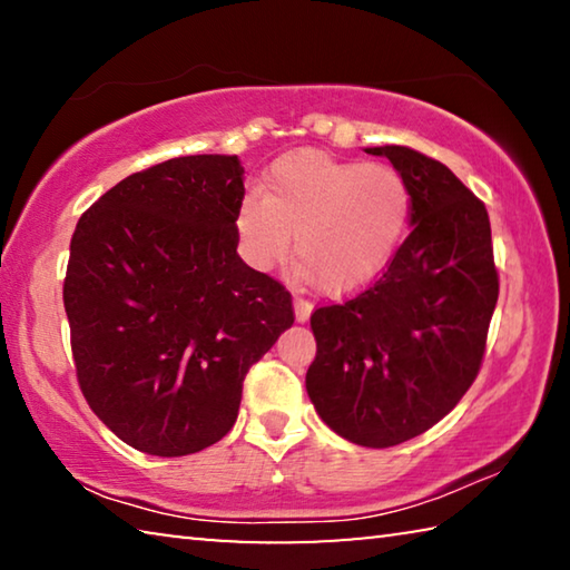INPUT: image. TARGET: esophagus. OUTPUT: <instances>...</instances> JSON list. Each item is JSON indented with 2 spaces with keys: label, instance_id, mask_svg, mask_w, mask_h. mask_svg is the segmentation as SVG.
Returning a JSON list of instances; mask_svg holds the SVG:
<instances>
[{
  "label": "esophagus",
  "instance_id": "obj_1",
  "mask_svg": "<svg viewBox=\"0 0 570 570\" xmlns=\"http://www.w3.org/2000/svg\"><path fill=\"white\" fill-rule=\"evenodd\" d=\"M312 304L306 302V298H294V316H296V322L298 324H304V322H308V316H312Z\"/></svg>",
  "mask_w": 570,
  "mask_h": 570
}]
</instances>
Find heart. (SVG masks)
I'll use <instances>...</instances> for the list:
<instances>
[{
    "instance_id": "1",
    "label": "heart",
    "mask_w": 570,
    "mask_h": 570,
    "mask_svg": "<svg viewBox=\"0 0 570 570\" xmlns=\"http://www.w3.org/2000/svg\"><path fill=\"white\" fill-rule=\"evenodd\" d=\"M262 198H244L236 234L246 262L268 272L292 248L330 296L362 292L397 254L412 218V190L384 163L294 150L264 173Z\"/></svg>"
}]
</instances>
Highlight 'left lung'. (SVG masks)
Here are the masks:
<instances>
[{
	"label": "left lung",
	"mask_w": 570,
	"mask_h": 570,
	"mask_svg": "<svg viewBox=\"0 0 570 570\" xmlns=\"http://www.w3.org/2000/svg\"><path fill=\"white\" fill-rule=\"evenodd\" d=\"M410 183V236L377 282L312 314L306 392L336 435L392 448L462 400L485 354L498 304L490 218L440 160L404 146L366 148Z\"/></svg>",
	"instance_id": "left-lung-1"
}]
</instances>
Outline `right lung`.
<instances>
[{"label": "right lung", "mask_w": 570, "mask_h": 570, "mask_svg": "<svg viewBox=\"0 0 570 570\" xmlns=\"http://www.w3.org/2000/svg\"><path fill=\"white\" fill-rule=\"evenodd\" d=\"M238 156L132 173L77 220L65 312L77 382L130 448L180 458L234 428L246 372L294 324L292 294L236 254Z\"/></svg>", "instance_id": "add662e5"}]
</instances>
